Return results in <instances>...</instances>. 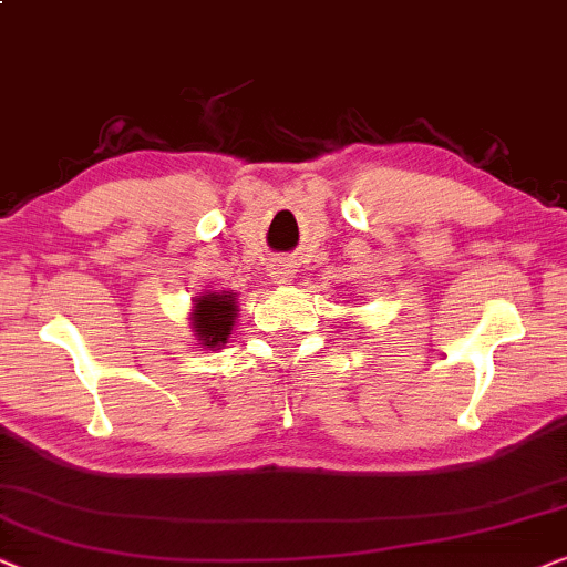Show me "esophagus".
<instances>
[{"label": "esophagus", "mask_w": 567, "mask_h": 567, "mask_svg": "<svg viewBox=\"0 0 567 567\" xmlns=\"http://www.w3.org/2000/svg\"><path fill=\"white\" fill-rule=\"evenodd\" d=\"M292 275H296V264H292V261H288V259H277L275 264H271V277H275L279 285L290 282Z\"/></svg>", "instance_id": "esophagus-1"}]
</instances>
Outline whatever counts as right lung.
<instances>
[{
	"mask_svg": "<svg viewBox=\"0 0 567 567\" xmlns=\"http://www.w3.org/2000/svg\"><path fill=\"white\" fill-rule=\"evenodd\" d=\"M236 292H202L194 298L192 329L202 347H223L236 323Z\"/></svg>",
	"mask_w": 567,
	"mask_h": 567,
	"instance_id": "right-lung-1",
	"label": "right lung"
}]
</instances>
